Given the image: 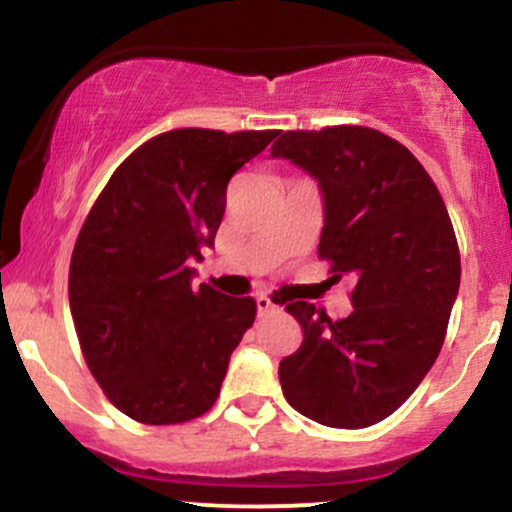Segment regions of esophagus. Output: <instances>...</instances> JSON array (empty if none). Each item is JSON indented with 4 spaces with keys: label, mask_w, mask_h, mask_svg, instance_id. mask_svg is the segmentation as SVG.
<instances>
[{
    "label": "esophagus",
    "mask_w": 512,
    "mask_h": 512,
    "mask_svg": "<svg viewBox=\"0 0 512 512\" xmlns=\"http://www.w3.org/2000/svg\"><path fill=\"white\" fill-rule=\"evenodd\" d=\"M255 303H257V313L260 315H267V313H272V310H276V305L269 301L267 296H257Z\"/></svg>",
    "instance_id": "34e87169"
}]
</instances>
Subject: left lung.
<instances>
[{
  "instance_id": "8db88e82",
  "label": "left lung",
  "mask_w": 512,
  "mask_h": 512,
  "mask_svg": "<svg viewBox=\"0 0 512 512\" xmlns=\"http://www.w3.org/2000/svg\"><path fill=\"white\" fill-rule=\"evenodd\" d=\"M320 182L317 255L332 279L354 276L351 310L330 320L313 303L286 310L303 330L279 363L284 397L332 428H366L407 402L445 342L460 291V248L436 182L404 144L370 127L291 129L272 144Z\"/></svg>"
}]
</instances>
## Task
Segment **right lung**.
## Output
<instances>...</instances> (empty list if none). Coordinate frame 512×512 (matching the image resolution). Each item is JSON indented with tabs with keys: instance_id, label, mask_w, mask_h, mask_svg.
Returning <instances> with one entry per match:
<instances>
[{
	"instance_id": "1",
	"label": "right lung",
	"mask_w": 512,
	"mask_h": 512,
	"mask_svg": "<svg viewBox=\"0 0 512 512\" xmlns=\"http://www.w3.org/2000/svg\"><path fill=\"white\" fill-rule=\"evenodd\" d=\"M279 129H170L132 151L88 211L69 308L86 366L139 424L170 426L214 407L255 298L192 289V260L214 245L228 180Z\"/></svg>"
}]
</instances>
